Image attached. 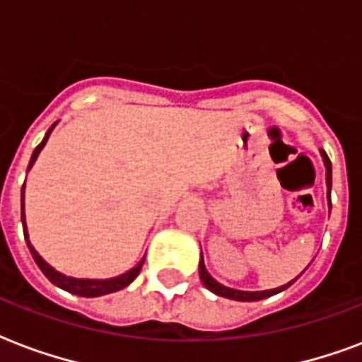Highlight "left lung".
<instances>
[{
  "label": "left lung",
  "instance_id": "obj_1",
  "mask_svg": "<svg viewBox=\"0 0 362 362\" xmlns=\"http://www.w3.org/2000/svg\"><path fill=\"white\" fill-rule=\"evenodd\" d=\"M321 156H323L325 168H327V194H329V209H330V187H332V166H330L329 156L325 151H321ZM198 270H200V279L202 283L206 285L211 293L219 296H225V298H232V300H240V302H255V300H262V298H268V296H274L277 293H281L287 287H291L293 283L298 279L295 277L293 281H288L287 285H281V287L277 288H270V291H238V288H230L225 287V285H221L219 281H215L206 270V264H204V259H200V264H198Z\"/></svg>",
  "mask_w": 362,
  "mask_h": 362
}]
</instances>
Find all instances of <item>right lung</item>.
Here are the masks:
<instances>
[{"instance_id": "obj_1", "label": "right lung", "mask_w": 362, "mask_h": 362, "mask_svg": "<svg viewBox=\"0 0 362 362\" xmlns=\"http://www.w3.org/2000/svg\"><path fill=\"white\" fill-rule=\"evenodd\" d=\"M52 128H54V124L50 126L49 132H47V136L43 137V141L39 143L37 147H35V151H33L32 158H30V164H28V170L33 166V162L37 160L39 153H41V149L45 147V143H47V139H49ZM22 226H24V238H26V243H28V247H30V253H32L33 260H35L39 268H41V272H43L45 276L49 277L50 283H54L56 287L64 288V291L71 293V295L86 296V298H90V296H102V295H109V293H117V291H120V288L128 287V285H130V283L136 279L137 274L141 272L143 262H145V257H143V259L139 260V262H137V264L134 266L132 270L124 272V274H120V276H117V277H111V279H77V277L64 276V274H60L58 270H54V268H52L49 262H45V260L41 259V255H39L37 251L32 247V243H30V240H28L26 219H24V185H22Z\"/></svg>"}]
</instances>
